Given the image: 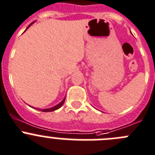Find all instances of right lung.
Returning a JSON list of instances; mask_svg holds the SVG:
<instances>
[{"mask_svg":"<svg viewBox=\"0 0 155 155\" xmlns=\"http://www.w3.org/2000/svg\"><path fill=\"white\" fill-rule=\"evenodd\" d=\"M33 23H34V22H33ZM33 23H32V24H33ZM32 24H30V25H29L28 27H27V29H26V30H27V29H28L29 27H30V26ZM26 30H25V31H26ZM65 99H66V97H65L64 99H63V101H62L61 102H60V103L58 104V105H55V106L52 107V108H44V109H41V108H37V110H39V111H42V112H53V111H55V110H56V109H58V108H60V107H62V105H63V103H64V102H65Z\"/></svg>","mask_w":155,"mask_h":155,"instance_id":"obj_1","label":"right lung"}]
</instances>
